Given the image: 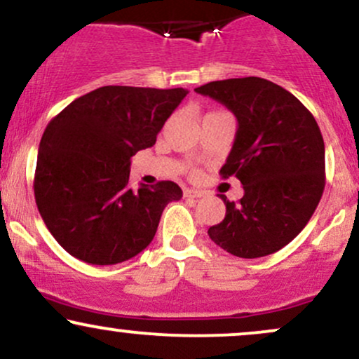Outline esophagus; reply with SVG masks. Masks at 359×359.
Listing matches in <instances>:
<instances>
[{"mask_svg": "<svg viewBox=\"0 0 359 359\" xmlns=\"http://www.w3.org/2000/svg\"><path fill=\"white\" fill-rule=\"evenodd\" d=\"M184 196L185 197H192V199H199V197L205 196V192L204 191H197V189H185Z\"/></svg>", "mask_w": 359, "mask_h": 359, "instance_id": "34e87169", "label": "esophagus"}]
</instances>
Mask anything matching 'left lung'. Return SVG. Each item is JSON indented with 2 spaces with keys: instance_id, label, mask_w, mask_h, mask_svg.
Wrapping results in <instances>:
<instances>
[{
  "instance_id": "8db88e82",
  "label": "left lung",
  "mask_w": 359,
  "mask_h": 359,
  "mask_svg": "<svg viewBox=\"0 0 359 359\" xmlns=\"http://www.w3.org/2000/svg\"><path fill=\"white\" fill-rule=\"evenodd\" d=\"M196 93L219 101L238 119L222 179L236 177L245 196L226 204L209 238L240 258H259L306 228L325 185L324 140L312 113L282 86L262 77L214 81Z\"/></svg>"
}]
</instances>
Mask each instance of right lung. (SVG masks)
<instances>
[{
    "label": "right lung",
    "instance_id": "obj_1",
    "mask_svg": "<svg viewBox=\"0 0 359 359\" xmlns=\"http://www.w3.org/2000/svg\"><path fill=\"white\" fill-rule=\"evenodd\" d=\"M187 90L104 86L72 101L40 140L35 203L57 243L93 265H114L154 240L182 189L170 180L130 189L131 156L156 135Z\"/></svg>",
    "mask_w": 359,
    "mask_h": 359
}]
</instances>
